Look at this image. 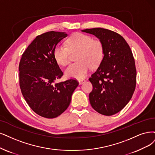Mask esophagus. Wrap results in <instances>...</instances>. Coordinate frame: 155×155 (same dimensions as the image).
<instances>
[{
  "label": "esophagus",
  "instance_id": "34e87169",
  "mask_svg": "<svg viewBox=\"0 0 155 155\" xmlns=\"http://www.w3.org/2000/svg\"><path fill=\"white\" fill-rule=\"evenodd\" d=\"M84 82H85V80H83V79L78 80V83H79V84H80V85L82 84H83Z\"/></svg>",
  "mask_w": 155,
  "mask_h": 155
}]
</instances>
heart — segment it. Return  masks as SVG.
Listing matches in <instances>:
<instances>
[{"mask_svg": "<svg viewBox=\"0 0 155 155\" xmlns=\"http://www.w3.org/2000/svg\"><path fill=\"white\" fill-rule=\"evenodd\" d=\"M66 46L57 45L53 55L59 65L64 66L70 61L71 54L77 53L75 63L70 64L65 70L68 78H82L87 75L90 67H98L104 60L105 47L100 39H94L91 36L82 33L74 34L66 41Z\"/></svg>", "mask_w": 155, "mask_h": 155, "instance_id": "obj_1", "label": "heart"}]
</instances>
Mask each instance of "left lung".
Masks as SVG:
<instances>
[{
  "label": "left lung",
  "mask_w": 155,
  "mask_h": 155,
  "mask_svg": "<svg viewBox=\"0 0 155 155\" xmlns=\"http://www.w3.org/2000/svg\"><path fill=\"white\" fill-rule=\"evenodd\" d=\"M103 42L104 58L89 78L93 85L91 105L98 113L112 116L127 105L135 89L137 71L130 46L118 33L103 28H87Z\"/></svg>",
  "instance_id": "1"
}]
</instances>
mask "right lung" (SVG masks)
<instances>
[{
  "label": "right lung",
  "instance_id": "right-lung-1",
  "mask_svg": "<svg viewBox=\"0 0 155 155\" xmlns=\"http://www.w3.org/2000/svg\"><path fill=\"white\" fill-rule=\"evenodd\" d=\"M65 32L50 31L38 36L23 53L19 64L21 93L31 109L39 116L52 119L70 104L78 82L70 78L55 83L63 73L55 61L54 49Z\"/></svg>",
  "mask_w": 155,
  "mask_h": 155
}]
</instances>
